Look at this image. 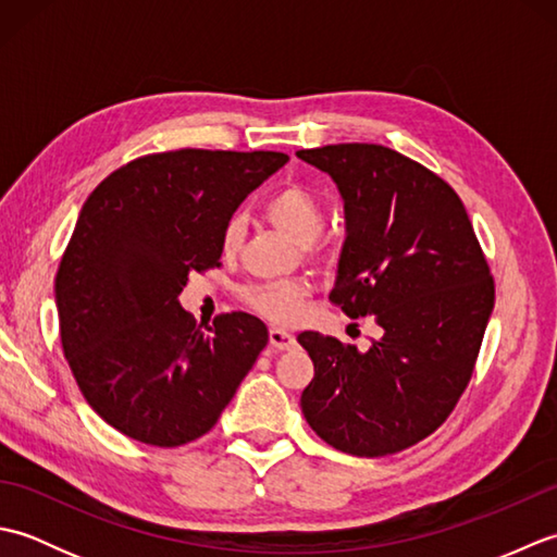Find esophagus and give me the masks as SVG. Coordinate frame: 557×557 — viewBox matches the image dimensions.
<instances>
[{
  "instance_id": "34e87169",
  "label": "esophagus",
  "mask_w": 557,
  "mask_h": 557,
  "mask_svg": "<svg viewBox=\"0 0 557 557\" xmlns=\"http://www.w3.org/2000/svg\"><path fill=\"white\" fill-rule=\"evenodd\" d=\"M270 345L275 347V349H292L294 345H297V337H294L292 333H287V330L272 327L270 330Z\"/></svg>"
}]
</instances>
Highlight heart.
Segmentation results:
<instances>
[{
  "label": "heart",
  "instance_id": "obj_1",
  "mask_svg": "<svg viewBox=\"0 0 557 557\" xmlns=\"http://www.w3.org/2000/svg\"><path fill=\"white\" fill-rule=\"evenodd\" d=\"M265 218L277 230L289 234L294 242L304 244L309 251H315V239L323 232L325 224V206L321 196L313 188L304 184H289L272 194L265 203ZM244 220L230 218L224 222L220 246L224 256H236L244 244ZM306 287L301 282H268L246 289V301L258 313H263L270 321L292 323L297 321L304 306Z\"/></svg>",
  "mask_w": 557,
  "mask_h": 557
}]
</instances>
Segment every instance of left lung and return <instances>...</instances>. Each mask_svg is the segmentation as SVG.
I'll list each match as a JSON object with an SVG mask.
<instances>
[{"instance_id":"1","label":"left lung","mask_w":557,"mask_h":557,"mask_svg":"<svg viewBox=\"0 0 557 557\" xmlns=\"http://www.w3.org/2000/svg\"><path fill=\"white\" fill-rule=\"evenodd\" d=\"M345 200L347 239L330 301L371 315L383 337L359 351L301 333L313 381L301 411L339 453L383 457L431 435L465 393L495 304L488 260L455 188L397 150H299Z\"/></svg>"}]
</instances>
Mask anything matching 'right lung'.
Segmentation results:
<instances>
[{
	"label": "right lung",
	"mask_w": 557,
	"mask_h": 557,
	"mask_svg": "<svg viewBox=\"0 0 557 557\" xmlns=\"http://www.w3.org/2000/svg\"><path fill=\"white\" fill-rule=\"evenodd\" d=\"M289 158L182 148L136 158L81 208L54 294L59 337L83 397L138 443L206 435L268 345L256 315L209 333L180 306L188 272L220 265L222 227Z\"/></svg>",
	"instance_id": "obj_1"
}]
</instances>
